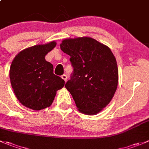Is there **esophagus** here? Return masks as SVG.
<instances>
[{
  "label": "esophagus",
  "instance_id": "34e87169",
  "mask_svg": "<svg viewBox=\"0 0 149 149\" xmlns=\"http://www.w3.org/2000/svg\"><path fill=\"white\" fill-rule=\"evenodd\" d=\"M61 78L63 79L65 82H66V80H67V76H66V74H63V75L61 76Z\"/></svg>",
  "mask_w": 149,
  "mask_h": 149
}]
</instances>
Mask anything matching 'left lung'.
<instances>
[{
  "label": "left lung",
  "instance_id": "1",
  "mask_svg": "<svg viewBox=\"0 0 149 149\" xmlns=\"http://www.w3.org/2000/svg\"><path fill=\"white\" fill-rule=\"evenodd\" d=\"M60 47L70 56L73 67L65 87L79 111L97 114L110 103L117 88L116 58L108 47L91 37L64 39Z\"/></svg>",
  "mask_w": 149,
  "mask_h": 149
}]
</instances>
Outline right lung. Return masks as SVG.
I'll list each match as a JSON object with an SVG mask.
<instances>
[{
    "mask_svg": "<svg viewBox=\"0 0 149 149\" xmlns=\"http://www.w3.org/2000/svg\"><path fill=\"white\" fill-rule=\"evenodd\" d=\"M56 43L35 45L19 52L10 67L12 87L19 102L34 110L49 107L56 91L65 81L53 73V66L45 57Z\"/></svg>",
    "mask_w": 149,
    "mask_h": 149,
    "instance_id": "right-lung-1",
    "label": "right lung"
}]
</instances>
